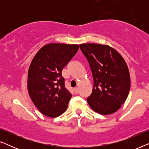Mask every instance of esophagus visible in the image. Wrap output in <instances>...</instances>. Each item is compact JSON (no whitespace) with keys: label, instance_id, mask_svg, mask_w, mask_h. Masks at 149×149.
I'll use <instances>...</instances> for the list:
<instances>
[{"label":"esophagus","instance_id":"obj_1","mask_svg":"<svg viewBox=\"0 0 149 149\" xmlns=\"http://www.w3.org/2000/svg\"><path fill=\"white\" fill-rule=\"evenodd\" d=\"M74 93H76V94H77V93H79V88H78V87H76V88H74Z\"/></svg>","mask_w":149,"mask_h":149}]
</instances>
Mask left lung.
I'll return each instance as SVG.
<instances>
[{
  "mask_svg": "<svg viewBox=\"0 0 149 149\" xmlns=\"http://www.w3.org/2000/svg\"><path fill=\"white\" fill-rule=\"evenodd\" d=\"M88 61L93 87L87 101L101 115H111L125 102L130 89V75L125 61L119 52L107 45L80 44Z\"/></svg>",
  "mask_w": 149,
  "mask_h": 149,
  "instance_id": "obj_1",
  "label": "left lung"
}]
</instances>
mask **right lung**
Instances as JSON below:
<instances>
[{"mask_svg": "<svg viewBox=\"0 0 149 149\" xmlns=\"http://www.w3.org/2000/svg\"><path fill=\"white\" fill-rule=\"evenodd\" d=\"M79 48L78 45L49 43L32 59L28 72V91L42 115L57 117L66 111L72 94L65 88L62 70Z\"/></svg>", "mask_w": 149, "mask_h": 149, "instance_id": "obj_1", "label": "right lung"}]
</instances>
